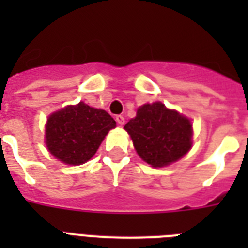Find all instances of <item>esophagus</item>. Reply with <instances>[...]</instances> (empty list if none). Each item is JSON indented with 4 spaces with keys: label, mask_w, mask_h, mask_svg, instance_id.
<instances>
[{
    "label": "esophagus",
    "mask_w": 248,
    "mask_h": 248,
    "mask_svg": "<svg viewBox=\"0 0 248 248\" xmlns=\"http://www.w3.org/2000/svg\"><path fill=\"white\" fill-rule=\"evenodd\" d=\"M116 121H117V124L122 126V124H124V117L121 116V114H118V116H116Z\"/></svg>",
    "instance_id": "obj_1"
}]
</instances>
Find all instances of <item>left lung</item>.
<instances>
[{
    "mask_svg": "<svg viewBox=\"0 0 248 248\" xmlns=\"http://www.w3.org/2000/svg\"><path fill=\"white\" fill-rule=\"evenodd\" d=\"M140 158L153 167L175 162L192 147V124L162 103L144 104L124 126Z\"/></svg>",
    "mask_w": 248,
    "mask_h": 248,
    "instance_id": "left-lung-1",
    "label": "left lung"
}]
</instances>
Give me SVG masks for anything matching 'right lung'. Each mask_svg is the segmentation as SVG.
<instances>
[{"label":"right lung","instance_id":"1","mask_svg":"<svg viewBox=\"0 0 248 248\" xmlns=\"http://www.w3.org/2000/svg\"><path fill=\"white\" fill-rule=\"evenodd\" d=\"M116 121L103 109L79 103L52 113L46 124V145L55 158L67 165L87 162Z\"/></svg>","mask_w":248,"mask_h":248}]
</instances>
